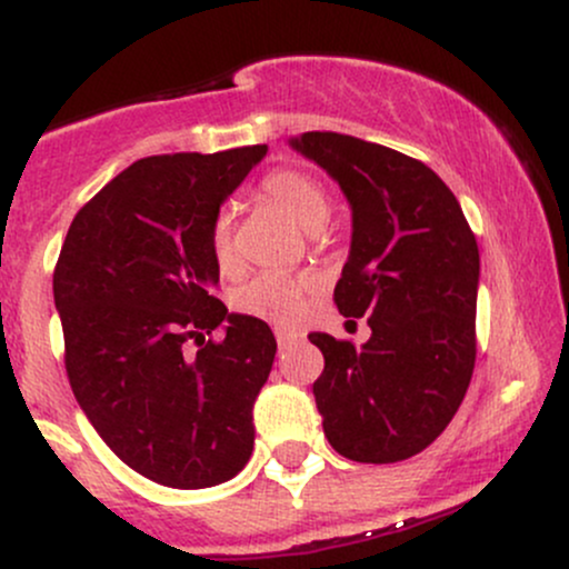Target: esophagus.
I'll return each mask as SVG.
<instances>
[{
	"label": "esophagus",
	"instance_id": "1",
	"mask_svg": "<svg viewBox=\"0 0 569 569\" xmlns=\"http://www.w3.org/2000/svg\"><path fill=\"white\" fill-rule=\"evenodd\" d=\"M276 339H278L280 350H283V348H289L291 342H297V339H299V331H293V329H283V326H278V329H276Z\"/></svg>",
	"mask_w": 569,
	"mask_h": 569
}]
</instances>
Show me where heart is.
Masks as SVG:
<instances>
[{
	"label": "heart",
	"instance_id": "b5f03b06",
	"mask_svg": "<svg viewBox=\"0 0 569 569\" xmlns=\"http://www.w3.org/2000/svg\"><path fill=\"white\" fill-rule=\"evenodd\" d=\"M262 194L276 206L291 213L305 230H318L329 217V194L316 176L302 168H276L262 179ZM208 251L221 272H230L238 264L234 248V213L232 208H219L208 227ZM310 278L297 272L267 270L253 276L234 291L232 305L243 316L262 318L270 323H293L302 310V293Z\"/></svg>",
	"mask_w": 569,
	"mask_h": 569
}]
</instances>
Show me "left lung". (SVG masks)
<instances>
[{
    "mask_svg": "<svg viewBox=\"0 0 569 569\" xmlns=\"http://www.w3.org/2000/svg\"><path fill=\"white\" fill-rule=\"evenodd\" d=\"M291 147L342 187L350 257L335 289L367 345L312 331L323 371L312 382L323 433L356 462L422 452L452 422L476 363L479 246L462 208L426 162L356 136L310 130Z\"/></svg>",
    "mask_w": 569,
    "mask_h": 569,
    "instance_id": "obj_1",
    "label": "left lung"
}]
</instances>
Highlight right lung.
<instances>
[{
  "label": "right lung",
  "instance_id": "obj_1",
  "mask_svg": "<svg viewBox=\"0 0 569 569\" xmlns=\"http://www.w3.org/2000/svg\"><path fill=\"white\" fill-rule=\"evenodd\" d=\"M264 154L257 143L136 160L84 202L61 246L53 297L77 403L126 466L162 487L230 481L253 452L251 409L278 342L213 297L208 227ZM221 322L226 339L206 340Z\"/></svg>",
  "mask_w": 569,
  "mask_h": 569
}]
</instances>
